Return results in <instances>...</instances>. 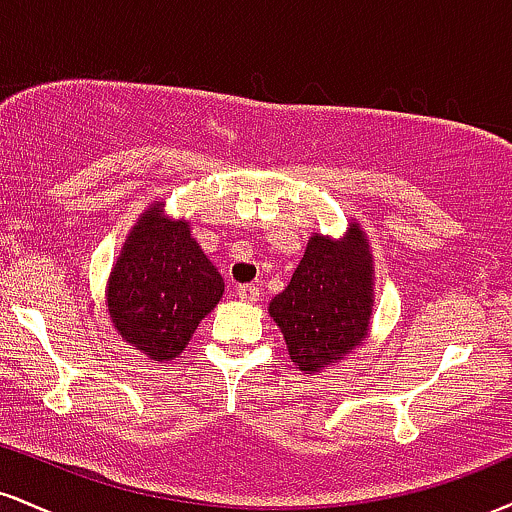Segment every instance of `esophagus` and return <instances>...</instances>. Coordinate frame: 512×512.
<instances>
[{"instance_id":"34e87169","label":"esophagus","mask_w":512,"mask_h":512,"mask_svg":"<svg viewBox=\"0 0 512 512\" xmlns=\"http://www.w3.org/2000/svg\"><path fill=\"white\" fill-rule=\"evenodd\" d=\"M236 296H238L243 303H255V301H260V286H255V284L238 286Z\"/></svg>"}]
</instances>
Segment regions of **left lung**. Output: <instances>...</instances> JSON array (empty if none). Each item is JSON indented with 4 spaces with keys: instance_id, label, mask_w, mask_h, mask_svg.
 I'll return each mask as SVG.
<instances>
[{
    "instance_id": "1",
    "label": "left lung",
    "mask_w": 512,
    "mask_h": 512,
    "mask_svg": "<svg viewBox=\"0 0 512 512\" xmlns=\"http://www.w3.org/2000/svg\"><path fill=\"white\" fill-rule=\"evenodd\" d=\"M373 286V252L354 219L342 238L313 233L289 286L269 303L293 366L322 373L366 342Z\"/></svg>"
}]
</instances>
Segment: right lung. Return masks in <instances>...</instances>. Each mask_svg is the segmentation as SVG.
Masks as SVG:
<instances>
[{
    "label": "right lung",
    "mask_w": 512,
    "mask_h": 512,
    "mask_svg": "<svg viewBox=\"0 0 512 512\" xmlns=\"http://www.w3.org/2000/svg\"><path fill=\"white\" fill-rule=\"evenodd\" d=\"M154 202L127 233L105 286V308L122 342L170 361L223 296L219 269L192 238L190 221Z\"/></svg>",
    "instance_id": "1"
}]
</instances>
